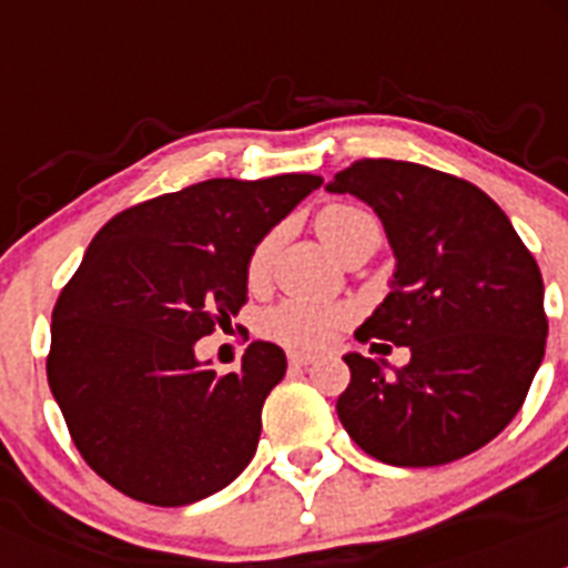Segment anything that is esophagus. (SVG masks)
Here are the masks:
<instances>
[{"label": "esophagus", "mask_w": 568, "mask_h": 568, "mask_svg": "<svg viewBox=\"0 0 568 568\" xmlns=\"http://www.w3.org/2000/svg\"><path fill=\"white\" fill-rule=\"evenodd\" d=\"M287 361L293 366H310L315 361V355L313 353H298V349H293V353L287 355Z\"/></svg>", "instance_id": "1"}]
</instances>
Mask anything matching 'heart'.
<instances>
[{
    "mask_svg": "<svg viewBox=\"0 0 568 568\" xmlns=\"http://www.w3.org/2000/svg\"><path fill=\"white\" fill-rule=\"evenodd\" d=\"M315 230H318L321 241L338 255L341 261L349 253L361 247H378L381 244V222L369 210L358 207V204L335 202L321 210L315 219ZM275 247H278V233H267L264 239L255 241V247L250 250L247 258V284L258 287L264 284L270 273V261H273ZM349 307L344 304H324V301H301V298H284L267 313L261 315V333L267 338L278 341L287 346H324L341 327H346L349 321Z\"/></svg>",
    "mask_w": 568,
    "mask_h": 568,
    "instance_id": "b5f03b06",
    "label": "heart"
}]
</instances>
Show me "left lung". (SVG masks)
Instances as JSON below:
<instances>
[{"label":"left lung","instance_id":"1","mask_svg":"<svg viewBox=\"0 0 568 568\" xmlns=\"http://www.w3.org/2000/svg\"><path fill=\"white\" fill-rule=\"evenodd\" d=\"M329 193L378 213L398 267L389 295L355 338L409 346V364L344 355L338 418L366 455L440 466L475 453L518 415L546 349L544 278L504 210L458 175L361 159Z\"/></svg>","mask_w":568,"mask_h":568}]
</instances>
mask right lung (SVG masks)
Returning a JSON list of instances; mask_svg holds the SVG:
<instances>
[{
  "mask_svg": "<svg viewBox=\"0 0 568 568\" xmlns=\"http://www.w3.org/2000/svg\"><path fill=\"white\" fill-rule=\"evenodd\" d=\"M318 187L310 173L207 179L122 210L90 241L53 307L48 384L113 489L187 506L250 464L287 358L253 341L241 369L215 375L193 346L247 304L255 241Z\"/></svg>",
  "mask_w": 568,
  "mask_h": 568,
  "instance_id": "right-lung-1",
  "label": "right lung"
}]
</instances>
